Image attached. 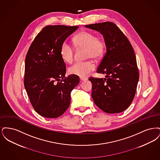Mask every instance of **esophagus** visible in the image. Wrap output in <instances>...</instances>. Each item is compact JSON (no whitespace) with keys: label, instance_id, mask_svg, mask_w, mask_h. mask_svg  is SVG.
<instances>
[{"label":"esophagus","instance_id":"obj_1","mask_svg":"<svg viewBox=\"0 0 160 160\" xmlns=\"http://www.w3.org/2000/svg\"><path fill=\"white\" fill-rule=\"evenodd\" d=\"M80 80L81 81H85V80H87L88 79H87V78H83V77H80Z\"/></svg>","mask_w":160,"mask_h":160}]
</instances>
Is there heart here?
Returning <instances> with one entry per match:
<instances>
[{"label": "heart", "mask_w": 160, "mask_h": 160, "mask_svg": "<svg viewBox=\"0 0 160 160\" xmlns=\"http://www.w3.org/2000/svg\"><path fill=\"white\" fill-rule=\"evenodd\" d=\"M74 42L77 47L86 48V58L98 59L104 53L106 44L104 39L97 37L95 33L89 31H82L74 38ZM63 61L71 63L74 61V51L72 46L67 41H64L60 50ZM95 65L91 61L77 62L69 69L70 74L86 77L95 69Z\"/></svg>", "instance_id": "1"}]
</instances>
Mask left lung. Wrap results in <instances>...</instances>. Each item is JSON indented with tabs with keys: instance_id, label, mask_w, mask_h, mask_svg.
<instances>
[{
	"instance_id": "obj_1",
	"label": "left lung",
	"mask_w": 160,
	"mask_h": 160,
	"mask_svg": "<svg viewBox=\"0 0 160 160\" xmlns=\"http://www.w3.org/2000/svg\"><path fill=\"white\" fill-rule=\"evenodd\" d=\"M86 28L103 36L106 53L97 72L104 78H89L95 104L107 113L127 109L134 99L139 79L136 55L128 38L112 22L92 24Z\"/></svg>"
}]
</instances>
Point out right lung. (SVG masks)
Returning <instances> with one entry per match:
<instances>
[{
  "mask_svg": "<svg viewBox=\"0 0 160 160\" xmlns=\"http://www.w3.org/2000/svg\"><path fill=\"white\" fill-rule=\"evenodd\" d=\"M78 26H47L35 37L25 59L24 84L35 110L47 118H56L68 109L71 92L79 77H65L66 65L60 54L65 39Z\"/></svg>",
  "mask_w": 160,
  "mask_h": 160,
  "instance_id": "1",
  "label": "right lung"
}]
</instances>
